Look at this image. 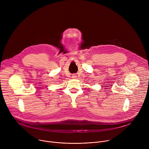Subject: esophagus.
Returning <instances> with one entry per match:
<instances>
[{"label": "esophagus", "mask_w": 149, "mask_h": 149, "mask_svg": "<svg viewBox=\"0 0 149 149\" xmlns=\"http://www.w3.org/2000/svg\"><path fill=\"white\" fill-rule=\"evenodd\" d=\"M72 78H76V77H77V76H76V75H75V74H74V75H72Z\"/></svg>", "instance_id": "obj_1"}]
</instances>
